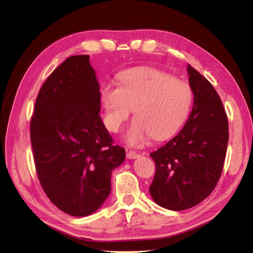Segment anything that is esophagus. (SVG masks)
<instances>
[{
  "mask_svg": "<svg viewBox=\"0 0 253 253\" xmlns=\"http://www.w3.org/2000/svg\"><path fill=\"white\" fill-rule=\"evenodd\" d=\"M126 157L128 158V159H135V158H137V157H139V154L137 152H135V151H128L127 153H126Z\"/></svg>",
  "mask_w": 253,
  "mask_h": 253,
  "instance_id": "esophagus-1",
  "label": "esophagus"
}]
</instances>
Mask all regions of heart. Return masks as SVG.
Segmentation results:
<instances>
[{"label": "heart", "instance_id": "heart-1", "mask_svg": "<svg viewBox=\"0 0 253 253\" xmlns=\"http://www.w3.org/2000/svg\"><path fill=\"white\" fill-rule=\"evenodd\" d=\"M118 79L119 85H102L100 102L104 110V124L115 133L135 108L136 118L125 136L129 145L141 147L152 136L166 139L187 118L193 98L187 82L153 67L131 68L122 72Z\"/></svg>", "mask_w": 253, "mask_h": 253}]
</instances>
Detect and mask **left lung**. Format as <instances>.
<instances>
[{
	"instance_id": "left-lung-1",
	"label": "left lung",
	"mask_w": 253,
	"mask_h": 253,
	"mask_svg": "<svg viewBox=\"0 0 253 253\" xmlns=\"http://www.w3.org/2000/svg\"><path fill=\"white\" fill-rule=\"evenodd\" d=\"M193 109L181 131L150 156L156 171L150 186L154 202L180 211L202 203L223 172L229 139L228 117L215 88L188 64Z\"/></svg>"
}]
</instances>
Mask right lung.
Returning <instances> with one entry per match:
<instances>
[{"instance_id": "add662e5", "label": "right lung", "mask_w": 253, "mask_h": 253, "mask_svg": "<svg viewBox=\"0 0 253 253\" xmlns=\"http://www.w3.org/2000/svg\"><path fill=\"white\" fill-rule=\"evenodd\" d=\"M100 90L88 55L67 58L45 80L30 119L36 172L57 208L86 216L111 192L112 171L126 158L99 116Z\"/></svg>"}]
</instances>
